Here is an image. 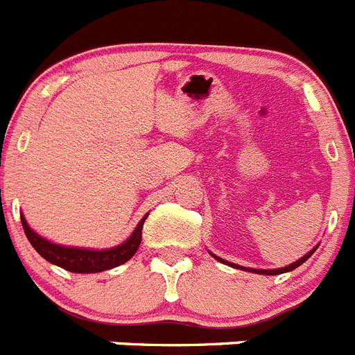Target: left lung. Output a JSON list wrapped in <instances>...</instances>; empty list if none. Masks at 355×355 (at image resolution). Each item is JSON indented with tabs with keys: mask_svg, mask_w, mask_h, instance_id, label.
I'll return each instance as SVG.
<instances>
[{
	"mask_svg": "<svg viewBox=\"0 0 355 355\" xmlns=\"http://www.w3.org/2000/svg\"><path fill=\"white\" fill-rule=\"evenodd\" d=\"M315 252V248L311 250V252H308L306 255L303 257V259H299L297 262H294V264H291V266H287V268H282V269H250V268H241V266H237V264H230V262H225V260H222L220 259V257H214V259L216 260H220V262H223V264H229V266H232V268H237V269H245V271H250V272H257V275H282V272H287V271H292V269H295V268H299V266L303 264L304 260H308L311 257V253Z\"/></svg>",
	"mask_w": 355,
	"mask_h": 355,
	"instance_id": "left-lung-1",
	"label": "left lung"
}]
</instances>
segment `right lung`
<instances>
[{
    "mask_svg": "<svg viewBox=\"0 0 355 355\" xmlns=\"http://www.w3.org/2000/svg\"><path fill=\"white\" fill-rule=\"evenodd\" d=\"M22 229H24L28 241L31 243L35 250L49 260L51 264H56L60 268L67 269L70 272H100L112 269L116 266L125 264L126 260L132 259L137 252L142 239V225L146 222V216L139 222L137 229L133 230L132 236L126 239L123 245L116 248L103 250V252H93V250H80V248H64V246L54 245V243L45 241L44 237L38 236L37 232L29 229L24 218L21 216Z\"/></svg>",
    "mask_w": 355,
    "mask_h": 355,
    "instance_id": "1",
    "label": "right lung"
}]
</instances>
